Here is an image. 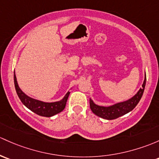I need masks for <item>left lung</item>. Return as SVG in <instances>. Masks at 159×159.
<instances>
[{
  "mask_svg": "<svg viewBox=\"0 0 159 159\" xmlns=\"http://www.w3.org/2000/svg\"><path fill=\"white\" fill-rule=\"evenodd\" d=\"M146 83V72H145V79L143 85H142V88L139 90L138 92L134 96L128 99L127 101L116 103L115 104L110 105V106H99V105L93 103L92 100L90 99V107H91V111L97 116L108 120L116 119L120 116L126 114L129 112L132 111L134 109L139 102L143 94V92H144Z\"/></svg>",
  "mask_w": 159,
  "mask_h": 159,
  "instance_id": "1",
  "label": "left lung"
}]
</instances>
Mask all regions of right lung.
<instances>
[{
	"mask_svg": "<svg viewBox=\"0 0 159 159\" xmlns=\"http://www.w3.org/2000/svg\"><path fill=\"white\" fill-rule=\"evenodd\" d=\"M13 79H14L15 89H16V93H17L21 102L23 103V105H25L28 109L30 110L33 113L42 116L51 117V116L62 111L66 107V102L68 101V96L70 94L69 91L67 92L64 98L61 101L50 102V103L43 102L39 101V100L34 99V98H32L23 92L22 90L20 88L19 85H18L15 71L14 75H13Z\"/></svg>",
	"mask_w": 159,
	"mask_h": 159,
	"instance_id": "right-lung-1",
	"label": "right lung"
}]
</instances>
